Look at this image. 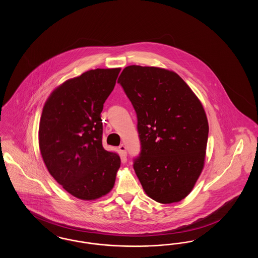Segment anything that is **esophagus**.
<instances>
[{"mask_svg": "<svg viewBox=\"0 0 258 258\" xmlns=\"http://www.w3.org/2000/svg\"><path fill=\"white\" fill-rule=\"evenodd\" d=\"M119 151H120V153H121V155H122L123 159H125L126 158V149H125V147L123 145L119 146Z\"/></svg>", "mask_w": 258, "mask_h": 258, "instance_id": "obj_1", "label": "esophagus"}]
</instances>
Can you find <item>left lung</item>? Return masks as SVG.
I'll return each instance as SVG.
<instances>
[{"label": "left lung", "mask_w": 258, "mask_h": 258, "mask_svg": "<svg viewBox=\"0 0 258 258\" xmlns=\"http://www.w3.org/2000/svg\"><path fill=\"white\" fill-rule=\"evenodd\" d=\"M137 117L141 150L134 169L157 202L184 199L203 169L209 124L203 106L175 73L130 66L118 78Z\"/></svg>", "instance_id": "left-lung-1"}]
</instances>
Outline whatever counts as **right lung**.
I'll list each match as a JSON object with an SVG mask.
<instances>
[{"label": "right lung", "instance_id": "add662e5", "mask_svg": "<svg viewBox=\"0 0 258 258\" xmlns=\"http://www.w3.org/2000/svg\"><path fill=\"white\" fill-rule=\"evenodd\" d=\"M120 69H97L66 81L41 114L38 140L52 177L72 196L93 200L112 189L121 159L102 146L103 103Z\"/></svg>", "mask_w": 258, "mask_h": 258}]
</instances>
